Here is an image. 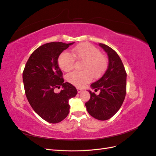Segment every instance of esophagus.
I'll return each mask as SVG.
<instances>
[{
  "label": "esophagus",
  "instance_id": "34e87169",
  "mask_svg": "<svg viewBox=\"0 0 156 156\" xmlns=\"http://www.w3.org/2000/svg\"><path fill=\"white\" fill-rule=\"evenodd\" d=\"M77 92L79 93V92H82L83 90V89H81V88H77Z\"/></svg>",
  "mask_w": 156,
  "mask_h": 156
}]
</instances>
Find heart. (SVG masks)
<instances>
[{
    "label": "heart",
    "instance_id": "obj_1",
    "mask_svg": "<svg viewBox=\"0 0 156 156\" xmlns=\"http://www.w3.org/2000/svg\"><path fill=\"white\" fill-rule=\"evenodd\" d=\"M73 56L66 51L62 52L59 56L58 64L60 68L64 72L72 69L75 59L83 61L82 72H74L66 76L68 82L77 87H83L94 78L101 77L107 68L108 61L105 55L100 53L95 46L90 44L83 43L77 45L72 51Z\"/></svg>",
    "mask_w": 156,
    "mask_h": 156
}]
</instances>
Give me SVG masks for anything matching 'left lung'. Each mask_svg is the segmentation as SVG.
<instances>
[{
    "mask_svg": "<svg viewBox=\"0 0 156 156\" xmlns=\"http://www.w3.org/2000/svg\"><path fill=\"white\" fill-rule=\"evenodd\" d=\"M108 58V68L105 73L91 87L99 95L89 91L90 98L85 103L88 112L94 119L107 120L120 109L126 97L127 74L124 64L116 52L105 44H99Z\"/></svg>",
    "mask_w": 156,
    "mask_h": 156,
    "instance_id": "8db88e82",
    "label": "left lung"
}]
</instances>
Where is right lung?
Instances as JSON below:
<instances>
[{"mask_svg":"<svg viewBox=\"0 0 156 156\" xmlns=\"http://www.w3.org/2000/svg\"><path fill=\"white\" fill-rule=\"evenodd\" d=\"M73 43L51 42L37 48L27 60L23 72L25 92L30 106L41 119L51 124L63 120L68 115L70 98L77 90L73 84L64 83L58 58ZM63 87L58 93L55 89Z\"/></svg>","mask_w":156,"mask_h":156,"instance_id":"add662e5","label":"right lung"}]
</instances>
